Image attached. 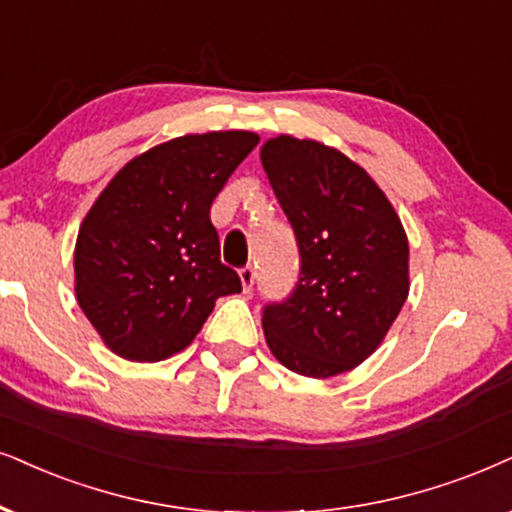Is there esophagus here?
<instances>
[{
  "label": "esophagus",
  "instance_id": "1",
  "mask_svg": "<svg viewBox=\"0 0 512 512\" xmlns=\"http://www.w3.org/2000/svg\"><path fill=\"white\" fill-rule=\"evenodd\" d=\"M238 276H241V283H243L245 293H250L252 283H255V269H252V267H243L241 271H238Z\"/></svg>",
  "mask_w": 512,
  "mask_h": 512
}]
</instances>
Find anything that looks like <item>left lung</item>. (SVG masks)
<instances>
[{"label":"left lung","instance_id":"obj_1","mask_svg":"<svg viewBox=\"0 0 512 512\" xmlns=\"http://www.w3.org/2000/svg\"><path fill=\"white\" fill-rule=\"evenodd\" d=\"M262 167L293 226L300 281L264 307L271 354L307 378L371 357L409 297V241L392 203L338 148L288 134L264 141Z\"/></svg>","mask_w":512,"mask_h":512}]
</instances>
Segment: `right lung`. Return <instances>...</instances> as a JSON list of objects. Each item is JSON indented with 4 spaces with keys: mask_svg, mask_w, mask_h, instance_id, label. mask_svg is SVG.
<instances>
[{
    "mask_svg": "<svg viewBox=\"0 0 512 512\" xmlns=\"http://www.w3.org/2000/svg\"><path fill=\"white\" fill-rule=\"evenodd\" d=\"M257 141L226 129L148 148L82 219L77 304L118 357H172L191 345L217 297L241 293V278L219 260L210 208Z\"/></svg>",
    "mask_w": 512,
    "mask_h": 512,
    "instance_id": "obj_1",
    "label": "right lung"
}]
</instances>
